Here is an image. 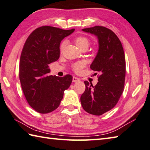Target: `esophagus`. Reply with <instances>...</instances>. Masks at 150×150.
Here are the masks:
<instances>
[{"instance_id": "34e87169", "label": "esophagus", "mask_w": 150, "mask_h": 150, "mask_svg": "<svg viewBox=\"0 0 150 150\" xmlns=\"http://www.w3.org/2000/svg\"><path fill=\"white\" fill-rule=\"evenodd\" d=\"M80 78L76 77V76H73V78H72V81H73V82H76V81H80Z\"/></svg>"}]
</instances>
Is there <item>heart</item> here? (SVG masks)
<instances>
[{"label": "heart", "instance_id": "heart-1", "mask_svg": "<svg viewBox=\"0 0 150 150\" xmlns=\"http://www.w3.org/2000/svg\"><path fill=\"white\" fill-rule=\"evenodd\" d=\"M74 42L79 48L82 49L84 47H88L89 46L90 42L89 40L87 38L85 37V36H78L74 39ZM64 45H65V42H63L60 46V51L62 52L63 51ZM85 67V63L83 61H78L76 62L72 65V69L74 71L76 72H80L81 70Z\"/></svg>", "mask_w": 150, "mask_h": 150}]
</instances>
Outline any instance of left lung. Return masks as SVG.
Wrapping results in <instances>:
<instances>
[{"mask_svg":"<svg viewBox=\"0 0 150 150\" xmlns=\"http://www.w3.org/2000/svg\"><path fill=\"white\" fill-rule=\"evenodd\" d=\"M97 36L98 50L90 68L98 74V83L85 81L86 90L81 96L85 111L100 115L116 105L123 91L125 80V58L120 39L112 30L102 26L82 29Z\"/></svg>","mask_w":150,"mask_h":150,"instance_id":"left-lung-1","label":"left lung"}]
</instances>
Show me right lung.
Listing matches in <instances>:
<instances>
[{"label": "right lung", "instance_id": "1", "mask_svg": "<svg viewBox=\"0 0 150 150\" xmlns=\"http://www.w3.org/2000/svg\"><path fill=\"white\" fill-rule=\"evenodd\" d=\"M74 31L42 26L27 38L20 57L19 75L27 103L40 114L57 109L64 90L70 87L72 76H49V64L58 60L61 40Z\"/></svg>", "mask_w": 150, "mask_h": 150}]
</instances>
